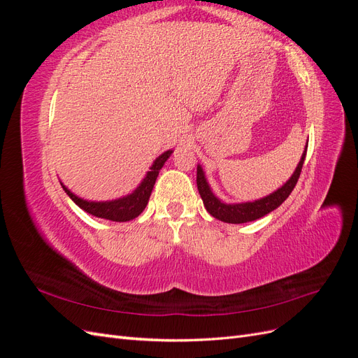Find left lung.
Here are the masks:
<instances>
[{
  "label": "left lung",
  "mask_w": 358,
  "mask_h": 358,
  "mask_svg": "<svg viewBox=\"0 0 358 358\" xmlns=\"http://www.w3.org/2000/svg\"><path fill=\"white\" fill-rule=\"evenodd\" d=\"M306 150H308V146L305 148V152H303V155H301V159L299 162L296 171L292 173V176L289 178V180L285 183V185H282V188H279L273 194H270V196L255 200L252 203L225 204L221 200L216 199L213 196V192L210 191L208 182H206L201 167L199 166L197 167V188H199V192L201 196V200L206 206V210H208L213 216V218L224 221V222H229V224H243V222H251L258 218H263L264 215L279 208V206L288 199L291 191L294 189L296 183L300 178L303 162H305V158H306Z\"/></svg>",
  "instance_id": "8db88e82"
}]
</instances>
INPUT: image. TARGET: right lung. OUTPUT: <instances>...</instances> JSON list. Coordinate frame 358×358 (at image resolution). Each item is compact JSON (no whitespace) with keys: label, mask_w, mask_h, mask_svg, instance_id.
Masks as SVG:
<instances>
[{"label":"right lung","mask_w":358,"mask_h":358,"mask_svg":"<svg viewBox=\"0 0 358 358\" xmlns=\"http://www.w3.org/2000/svg\"><path fill=\"white\" fill-rule=\"evenodd\" d=\"M170 155H171V150H167V152L159 155L155 159L152 167H150V171H148L143 182L138 185V188L124 199H117L112 201H88L74 196V194L64 185L62 188L69 194V197L85 212L109 221L125 222V221L137 218V216L145 210L150 197V192H152L155 180L158 178V173Z\"/></svg>","instance_id":"right-lung-1"}]
</instances>
